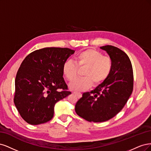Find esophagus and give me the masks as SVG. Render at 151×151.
I'll list each match as a JSON object with an SVG mask.
<instances>
[{"label":"esophagus","instance_id":"obj_1","mask_svg":"<svg viewBox=\"0 0 151 151\" xmlns=\"http://www.w3.org/2000/svg\"><path fill=\"white\" fill-rule=\"evenodd\" d=\"M74 94H75L78 98H80V97L81 96V93H77V92H74L73 93Z\"/></svg>","mask_w":151,"mask_h":151}]
</instances>
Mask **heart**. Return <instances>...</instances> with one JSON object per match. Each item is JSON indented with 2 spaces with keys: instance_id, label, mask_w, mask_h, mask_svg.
<instances>
[{
  "instance_id": "1",
  "label": "heart",
  "mask_w": 151,
  "mask_h": 151,
  "mask_svg": "<svg viewBox=\"0 0 151 151\" xmlns=\"http://www.w3.org/2000/svg\"><path fill=\"white\" fill-rule=\"evenodd\" d=\"M74 61H66L63 65V74L69 81L74 80L78 72V68H84V76L71 83L70 88L73 91H82L89 89L94 83L99 85L109 76L112 70L113 61L109 56L94 49L80 52L75 56Z\"/></svg>"
}]
</instances>
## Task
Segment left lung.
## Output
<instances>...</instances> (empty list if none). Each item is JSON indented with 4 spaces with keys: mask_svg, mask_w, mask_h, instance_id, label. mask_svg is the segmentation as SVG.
<instances>
[{
    "mask_svg": "<svg viewBox=\"0 0 151 151\" xmlns=\"http://www.w3.org/2000/svg\"><path fill=\"white\" fill-rule=\"evenodd\" d=\"M100 48L112 60V70L94 90L83 93L75 109L78 115L93 122L109 120L120 112L132 94L134 86L132 66L127 55L113 46Z\"/></svg>",
    "mask_w": 151,
    "mask_h": 151,
    "instance_id": "8db88e82",
    "label": "left lung"
}]
</instances>
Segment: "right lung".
Returning <instances> with one entry per match:
<instances>
[{
	"label": "right lung",
	"mask_w": 151,
	"mask_h": 151,
	"mask_svg": "<svg viewBox=\"0 0 151 151\" xmlns=\"http://www.w3.org/2000/svg\"><path fill=\"white\" fill-rule=\"evenodd\" d=\"M75 51L45 47L32 52L22 62L15 80L14 101L28 124L39 125L51 120L56 102L71 93L63 77L62 67Z\"/></svg>",
	"instance_id": "add662e5"
}]
</instances>
